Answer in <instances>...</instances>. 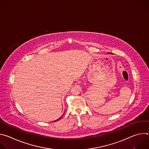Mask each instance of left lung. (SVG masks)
<instances>
[{"mask_svg":"<svg viewBox=\"0 0 149 149\" xmlns=\"http://www.w3.org/2000/svg\"><path fill=\"white\" fill-rule=\"evenodd\" d=\"M109 54H110V53H109Z\"/></svg>","mask_w":149,"mask_h":149,"instance_id":"1","label":"left lung"}]
</instances>
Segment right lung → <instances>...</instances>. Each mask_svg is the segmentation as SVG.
Here are the masks:
<instances>
[{
    "instance_id": "right-lung-1",
    "label": "right lung",
    "mask_w": 149,
    "mask_h": 149,
    "mask_svg": "<svg viewBox=\"0 0 149 149\" xmlns=\"http://www.w3.org/2000/svg\"><path fill=\"white\" fill-rule=\"evenodd\" d=\"M62 117H60V118H58V119H57V120H55V121H58V120H59V119H61V118H62Z\"/></svg>"
}]
</instances>
